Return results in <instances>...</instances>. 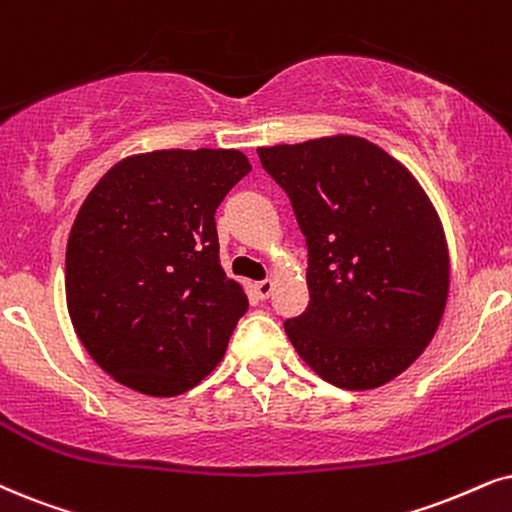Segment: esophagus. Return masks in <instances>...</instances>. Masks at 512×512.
<instances>
[{"label": "esophagus", "mask_w": 512, "mask_h": 512, "mask_svg": "<svg viewBox=\"0 0 512 512\" xmlns=\"http://www.w3.org/2000/svg\"><path fill=\"white\" fill-rule=\"evenodd\" d=\"M255 293L260 300H267V297L274 293V281L271 278H264V281H257L255 283Z\"/></svg>", "instance_id": "obj_1"}]
</instances>
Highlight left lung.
<instances>
[{
    "label": "left lung",
    "mask_w": 512,
    "mask_h": 512,
    "mask_svg": "<svg viewBox=\"0 0 512 512\" xmlns=\"http://www.w3.org/2000/svg\"><path fill=\"white\" fill-rule=\"evenodd\" d=\"M307 241L309 304L283 323L297 354L342 390L390 383L430 345L449 250L430 198L359 137L257 148Z\"/></svg>",
    "instance_id": "1"
}]
</instances>
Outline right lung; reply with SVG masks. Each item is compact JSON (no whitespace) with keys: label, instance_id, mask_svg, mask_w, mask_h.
Instances as JSON below:
<instances>
[{"label":"right lung","instance_id":"obj_1","mask_svg":"<svg viewBox=\"0 0 512 512\" xmlns=\"http://www.w3.org/2000/svg\"><path fill=\"white\" fill-rule=\"evenodd\" d=\"M250 170L234 148L141 153L82 203L66 250L68 312L118 383L174 397L222 361L248 295L219 264L215 212Z\"/></svg>","mask_w":512,"mask_h":512}]
</instances>
